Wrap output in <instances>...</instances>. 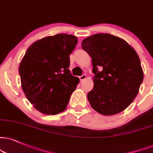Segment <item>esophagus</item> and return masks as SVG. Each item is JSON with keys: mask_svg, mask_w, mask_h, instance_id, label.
Here are the masks:
<instances>
[{"mask_svg": "<svg viewBox=\"0 0 153 153\" xmlns=\"http://www.w3.org/2000/svg\"><path fill=\"white\" fill-rule=\"evenodd\" d=\"M86 79V74H83V75H82V76H79V79H80L81 82H83V81H84V79Z\"/></svg>", "mask_w": 153, "mask_h": 153, "instance_id": "esophagus-1", "label": "esophagus"}]
</instances>
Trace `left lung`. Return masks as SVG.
<instances>
[{"label": "left lung", "instance_id": "left-lung-1", "mask_svg": "<svg viewBox=\"0 0 153 153\" xmlns=\"http://www.w3.org/2000/svg\"><path fill=\"white\" fill-rule=\"evenodd\" d=\"M82 47L92 59L94 88L87 94L92 108L104 116L125 110L138 94L144 76L137 52L108 33L86 37Z\"/></svg>", "mask_w": 153, "mask_h": 153}]
</instances>
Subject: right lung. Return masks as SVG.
<instances>
[{
	"instance_id": "obj_1",
	"label": "right lung",
	"mask_w": 153,
	"mask_h": 153,
	"mask_svg": "<svg viewBox=\"0 0 153 153\" xmlns=\"http://www.w3.org/2000/svg\"><path fill=\"white\" fill-rule=\"evenodd\" d=\"M76 37L58 34L39 39L28 48L20 62L19 74L28 101L42 114L56 115L67 108L79 83L69 71V55Z\"/></svg>"
}]
</instances>
